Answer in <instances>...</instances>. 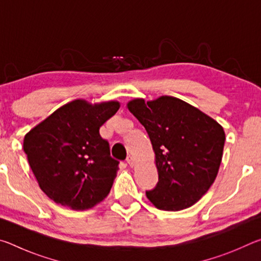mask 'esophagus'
<instances>
[{
	"label": "esophagus",
	"instance_id": "esophagus-1",
	"mask_svg": "<svg viewBox=\"0 0 261 261\" xmlns=\"http://www.w3.org/2000/svg\"><path fill=\"white\" fill-rule=\"evenodd\" d=\"M126 162H127V165L129 166H131V167H134L135 166V163H136V160H135V158L134 156H127V159H126Z\"/></svg>",
	"mask_w": 261,
	"mask_h": 261
}]
</instances>
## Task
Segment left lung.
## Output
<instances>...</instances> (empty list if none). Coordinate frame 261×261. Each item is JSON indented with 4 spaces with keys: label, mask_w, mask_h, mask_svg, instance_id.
I'll list each match as a JSON object with an SVG mask.
<instances>
[{
    "label": "left lung",
    "mask_w": 261,
    "mask_h": 261,
    "mask_svg": "<svg viewBox=\"0 0 261 261\" xmlns=\"http://www.w3.org/2000/svg\"><path fill=\"white\" fill-rule=\"evenodd\" d=\"M127 109L146 129L155 153L159 182L146 191L159 210H185L214 183L226 135L208 115L174 96L135 99Z\"/></svg>",
    "instance_id": "8db88e82"
}]
</instances>
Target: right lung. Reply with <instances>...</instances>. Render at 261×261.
<instances>
[{"label":"right lung","mask_w":261,"mask_h":261,"mask_svg":"<svg viewBox=\"0 0 261 261\" xmlns=\"http://www.w3.org/2000/svg\"><path fill=\"white\" fill-rule=\"evenodd\" d=\"M120 102L73 100L25 135L24 152L39 187L51 200L76 211L108 196L118 170L99 129Z\"/></svg>","instance_id":"right-lung-1"}]
</instances>
